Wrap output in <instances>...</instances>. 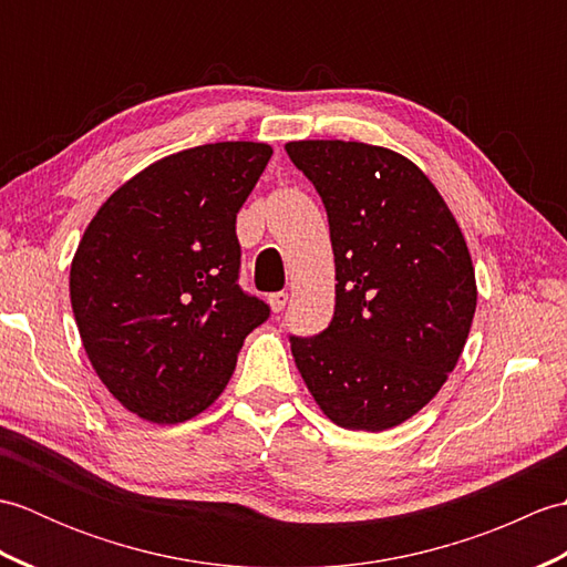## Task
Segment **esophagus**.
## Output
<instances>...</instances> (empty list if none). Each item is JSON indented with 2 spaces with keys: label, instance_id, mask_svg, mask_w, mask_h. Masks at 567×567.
Wrapping results in <instances>:
<instances>
[{
  "label": "esophagus",
  "instance_id": "obj_1",
  "mask_svg": "<svg viewBox=\"0 0 567 567\" xmlns=\"http://www.w3.org/2000/svg\"><path fill=\"white\" fill-rule=\"evenodd\" d=\"M287 299H290V295H287V292H272L268 297V305H270L272 311H282L285 305H287Z\"/></svg>",
  "mask_w": 567,
  "mask_h": 567
}]
</instances>
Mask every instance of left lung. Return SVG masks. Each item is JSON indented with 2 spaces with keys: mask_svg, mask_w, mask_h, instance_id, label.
<instances>
[{
  "mask_svg": "<svg viewBox=\"0 0 567 567\" xmlns=\"http://www.w3.org/2000/svg\"><path fill=\"white\" fill-rule=\"evenodd\" d=\"M285 151L327 207L339 280L329 329L290 339L299 375L336 426H400L439 394L473 327L465 236L402 153L358 141Z\"/></svg>",
  "mask_w": 567,
  "mask_h": 567,
  "instance_id": "obj_1",
  "label": "left lung"
}]
</instances>
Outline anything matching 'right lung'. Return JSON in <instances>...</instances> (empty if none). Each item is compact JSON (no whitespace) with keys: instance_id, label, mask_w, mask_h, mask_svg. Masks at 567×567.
I'll return each instance as SVG.
<instances>
[{"instance_id":"1","label":"right lung","mask_w":567,"mask_h":567,"mask_svg":"<svg viewBox=\"0 0 567 567\" xmlns=\"http://www.w3.org/2000/svg\"><path fill=\"white\" fill-rule=\"evenodd\" d=\"M272 148L224 141L155 161L84 228L70 265L80 339L104 388L153 424H183L234 375L270 309L238 287L236 214Z\"/></svg>"}]
</instances>
